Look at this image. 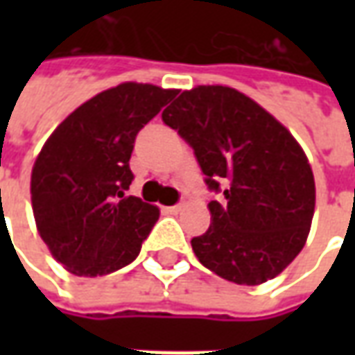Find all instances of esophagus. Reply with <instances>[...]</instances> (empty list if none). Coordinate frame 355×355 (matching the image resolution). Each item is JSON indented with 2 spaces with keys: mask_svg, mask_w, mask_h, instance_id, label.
<instances>
[{
  "mask_svg": "<svg viewBox=\"0 0 355 355\" xmlns=\"http://www.w3.org/2000/svg\"><path fill=\"white\" fill-rule=\"evenodd\" d=\"M182 207H184L182 203H177V205H171V207H167V211H169V213H173V215H177V213H180V211H182Z\"/></svg>",
  "mask_w": 355,
  "mask_h": 355,
  "instance_id": "1",
  "label": "esophagus"
}]
</instances>
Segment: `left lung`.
I'll return each mask as SVG.
<instances>
[{"mask_svg": "<svg viewBox=\"0 0 355 355\" xmlns=\"http://www.w3.org/2000/svg\"><path fill=\"white\" fill-rule=\"evenodd\" d=\"M163 121L193 148L209 190L211 226L192 239L198 261L238 285H261L295 261L315 207L304 150L253 98L223 85L184 91Z\"/></svg>", "mask_w": 355, "mask_h": 355, "instance_id": "left-lung-1", "label": "left lung"}]
</instances>
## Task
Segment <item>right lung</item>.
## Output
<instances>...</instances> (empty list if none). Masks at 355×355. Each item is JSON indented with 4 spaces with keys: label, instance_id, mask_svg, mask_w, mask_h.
Returning <instances> with one entry per match:
<instances>
[{
    "label": "right lung",
    "instance_id": "1",
    "mask_svg": "<svg viewBox=\"0 0 355 355\" xmlns=\"http://www.w3.org/2000/svg\"><path fill=\"white\" fill-rule=\"evenodd\" d=\"M177 94L121 83L83 102L43 144L32 169V209L51 254L76 275L96 277L131 264L159 209L127 196L135 139Z\"/></svg>",
    "mask_w": 355,
    "mask_h": 355
}]
</instances>
